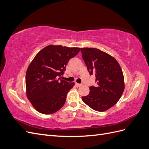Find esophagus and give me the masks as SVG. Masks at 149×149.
<instances>
[{
	"label": "esophagus",
	"mask_w": 149,
	"mask_h": 149,
	"mask_svg": "<svg viewBox=\"0 0 149 149\" xmlns=\"http://www.w3.org/2000/svg\"><path fill=\"white\" fill-rule=\"evenodd\" d=\"M75 85H76V87H79V86H81L82 84H79V83H76Z\"/></svg>",
	"instance_id": "esophagus-1"
}]
</instances>
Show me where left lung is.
I'll use <instances>...</instances> for the list:
<instances>
[{"label":"left lung","mask_w":149,"mask_h":149,"mask_svg":"<svg viewBox=\"0 0 149 149\" xmlns=\"http://www.w3.org/2000/svg\"><path fill=\"white\" fill-rule=\"evenodd\" d=\"M82 53L90 75H95L96 86L89 87L88 96L83 101L94 111L103 112L118 102L124 90V75L115 58L100 49L81 48Z\"/></svg>","instance_id":"8db88e82"}]
</instances>
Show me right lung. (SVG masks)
I'll return each instance as SVG.
<instances>
[{
  "label": "right lung",
  "mask_w": 149,
  "mask_h": 149,
  "mask_svg": "<svg viewBox=\"0 0 149 149\" xmlns=\"http://www.w3.org/2000/svg\"><path fill=\"white\" fill-rule=\"evenodd\" d=\"M79 49L49 45L40 50L30 63L26 72V94L38 112L51 114L63 106L67 93L74 83L59 77L64 74L67 63Z\"/></svg>",
  "instance_id": "obj_1"
}]
</instances>
